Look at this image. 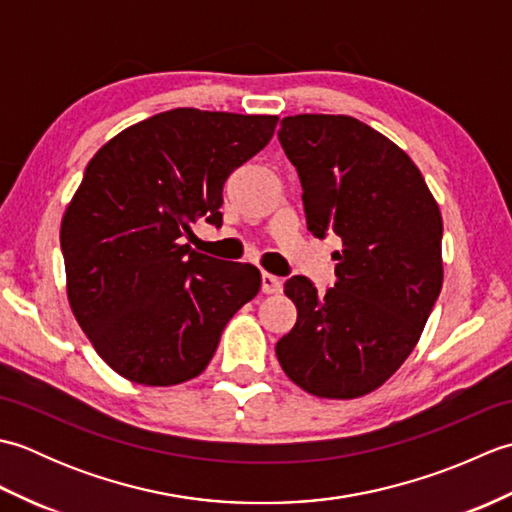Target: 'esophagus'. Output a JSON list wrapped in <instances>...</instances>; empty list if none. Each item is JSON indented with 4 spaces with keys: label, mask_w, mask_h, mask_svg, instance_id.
<instances>
[{
    "label": "esophagus",
    "mask_w": 512,
    "mask_h": 512,
    "mask_svg": "<svg viewBox=\"0 0 512 512\" xmlns=\"http://www.w3.org/2000/svg\"><path fill=\"white\" fill-rule=\"evenodd\" d=\"M281 290H284V281H281V277L262 273V292H266V295H277Z\"/></svg>",
    "instance_id": "obj_1"
}]
</instances>
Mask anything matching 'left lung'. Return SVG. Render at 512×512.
I'll use <instances>...</instances> for the list:
<instances>
[{
  "label": "left lung",
  "mask_w": 512,
  "mask_h": 512,
  "mask_svg": "<svg viewBox=\"0 0 512 512\" xmlns=\"http://www.w3.org/2000/svg\"><path fill=\"white\" fill-rule=\"evenodd\" d=\"M279 143L312 235L343 242L325 295L306 277L286 281L297 323L275 347L279 365L312 396L361 398L407 361L440 295L438 202L405 151L352 116H286Z\"/></svg>",
  "instance_id": "1"
}]
</instances>
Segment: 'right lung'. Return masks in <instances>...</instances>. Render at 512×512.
<instances>
[{
	"mask_svg": "<svg viewBox=\"0 0 512 512\" xmlns=\"http://www.w3.org/2000/svg\"><path fill=\"white\" fill-rule=\"evenodd\" d=\"M277 121L178 107L123 129L88 162L61 220L65 288L116 374L149 387L200 376L262 288L255 266L182 239L198 217L222 224L226 178L270 143Z\"/></svg>",
	"mask_w": 512,
	"mask_h": 512,
	"instance_id": "obj_1",
	"label": "right lung"
}]
</instances>
